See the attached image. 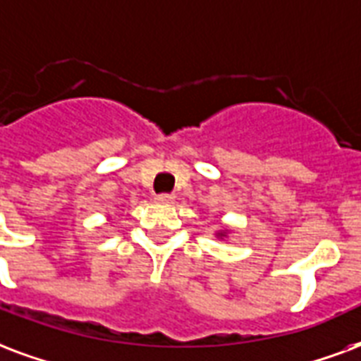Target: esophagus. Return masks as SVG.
<instances>
[{
    "instance_id": "obj_1",
    "label": "esophagus",
    "mask_w": 361,
    "mask_h": 361,
    "mask_svg": "<svg viewBox=\"0 0 361 361\" xmlns=\"http://www.w3.org/2000/svg\"><path fill=\"white\" fill-rule=\"evenodd\" d=\"M173 199H176V197H173L172 193H160V195H157V201L162 202V204H170V202H173Z\"/></svg>"
}]
</instances>
